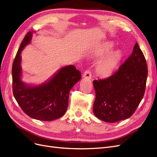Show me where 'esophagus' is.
Segmentation results:
<instances>
[{
  "instance_id": "1",
  "label": "esophagus",
  "mask_w": 157,
  "mask_h": 157,
  "mask_svg": "<svg viewBox=\"0 0 157 157\" xmlns=\"http://www.w3.org/2000/svg\"><path fill=\"white\" fill-rule=\"evenodd\" d=\"M83 77L86 79H90L91 78V72L90 70H86L85 72L83 73Z\"/></svg>"
}]
</instances>
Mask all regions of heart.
Returning <instances> with one entry per match:
<instances>
[{
  "label": "heart",
  "instance_id": "1",
  "mask_svg": "<svg viewBox=\"0 0 157 157\" xmlns=\"http://www.w3.org/2000/svg\"><path fill=\"white\" fill-rule=\"evenodd\" d=\"M114 44L113 43H105L100 47L94 49L92 52V55L94 57L99 58L112 50ZM121 59H122V54L120 50L110 52L103 56L97 63L96 68L97 74L101 77L109 76L117 67Z\"/></svg>",
  "mask_w": 157,
  "mask_h": 157
}]
</instances>
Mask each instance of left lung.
I'll return each instance as SVG.
<instances>
[{"mask_svg": "<svg viewBox=\"0 0 157 157\" xmlns=\"http://www.w3.org/2000/svg\"><path fill=\"white\" fill-rule=\"evenodd\" d=\"M147 72L146 59L136 43L131 55L118 71L106 79L93 81L96 117L109 123L131 117L144 97Z\"/></svg>", "mask_w": 157, "mask_h": 157, "instance_id": "8db88e82", "label": "left lung"}]
</instances>
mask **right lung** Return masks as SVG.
I'll return each instance as SVG.
<instances>
[{
	"label": "right lung",
	"instance_id": "add662e5",
	"mask_svg": "<svg viewBox=\"0 0 157 157\" xmlns=\"http://www.w3.org/2000/svg\"><path fill=\"white\" fill-rule=\"evenodd\" d=\"M33 32H28L21 44L12 66L13 93L19 106L32 118L52 121L67 111L70 91L82 78V74L74 65L59 69L47 82L31 85L21 80V51L30 44Z\"/></svg>",
	"mask_w": 157,
	"mask_h": 157
}]
</instances>
